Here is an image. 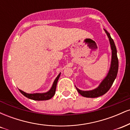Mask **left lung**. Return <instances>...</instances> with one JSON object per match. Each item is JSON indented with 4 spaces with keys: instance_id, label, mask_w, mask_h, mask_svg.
<instances>
[{
    "instance_id": "8db88e82",
    "label": "left lung",
    "mask_w": 130,
    "mask_h": 130,
    "mask_svg": "<svg viewBox=\"0 0 130 130\" xmlns=\"http://www.w3.org/2000/svg\"><path fill=\"white\" fill-rule=\"evenodd\" d=\"M104 30L108 37L110 46H111L112 53L111 65L106 76L104 77L99 86L95 89L90 90H81L75 86L78 93L84 97L96 98L103 95L109 90L117 77L118 69H119V60L117 56V49L115 45L114 40L112 39L109 33L106 30L104 29Z\"/></svg>"
}]
</instances>
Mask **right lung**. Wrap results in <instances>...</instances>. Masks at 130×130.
I'll return each mask as SVG.
<instances>
[{
	"instance_id": "right-lung-1",
	"label": "right lung",
	"mask_w": 130,
	"mask_h": 130,
	"mask_svg": "<svg viewBox=\"0 0 130 130\" xmlns=\"http://www.w3.org/2000/svg\"><path fill=\"white\" fill-rule=\"evenodd\" d=\"M60 73L58 74V76L55 79L54 81L53 86L51 89L47 92H44V93H27L26 92H24L21 90H19L20 92L24 96L26 97L29 98V99L33 100H37V101H42V100H47L51 98L54 95L55 92H56V86L57 84L58 80H59V77L60 76Z\"/></svg>"
}]
</instances>
